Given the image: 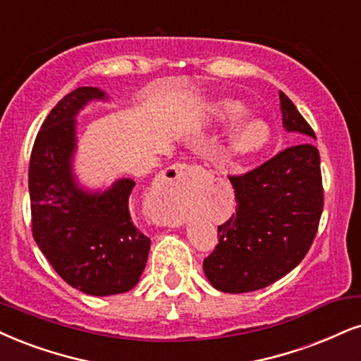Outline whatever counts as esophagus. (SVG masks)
<instances>
[{
	"label": "esophagus",
	"mask_w": 361,
	"mask_h": 361,
	"mask_svg": "<svg viewBox=\"0 0 361 361\" xmlns=\"http://www.w3.org/2000/svg\"><path fill=\"white\" fill-rule=\"evenodd\" d=\"M204 177V169L199 166H188V164H176L169 167L164 173L166 188H190L195 185Z\"/></svg>",
	"instance_id": "34e87169"
}]
</instances>
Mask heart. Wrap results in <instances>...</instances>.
<instances>
[{
  "label": "heart",
  "mask_w": 361,
  "mask_h": 361,
  "mask_svg": "<svg viewBox=\"0 0 361 361\" xmlns=\"http://www.w3.org/2000/svg\"><path fill=\"white\" fill-rule=\"evenodd\" d=\"M211 115L221 126H231L246 117L247 109L241 102L224 99L211 106ZM269 139L271 128L268 123L261 118H249L238 128H234V132L229 135V152L238 157H249V155L261 152L268 145Z\"/></svg>",
  "instance_id": "heart-1"
}]
</instances>
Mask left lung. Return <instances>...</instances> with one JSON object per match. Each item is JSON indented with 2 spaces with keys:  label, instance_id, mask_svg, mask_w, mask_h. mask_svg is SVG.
<instances>
[{
  "label": "left lung",
  "instance_id": "left-lung-1",
  "mask_svg": "<svg viewBox=\"0 0 361 361\" xmlns=\"http://www.w3.org/2000/svg\"><path fill=\"white\" fill-rule=\"evenodd\" d=\"M279 102L284 130L314 139L283 92ZM229 180L235 214L217 228L219 243L202 268L212 286L235 295L269 286L303 261L323 212L319 152L310 142L293 145Z\"/></svg>",
  "mask_w": 361,
  "mask_h": 361
}]
</instances>
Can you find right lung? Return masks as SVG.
<instances>
[{
  "instance_id": "add662e5",
  "label": "right lung",
  "mask_w": 361,
  "mask_h": 361,
  "mask_svg": "<svg viewBox=\"0 0 361 361\" xmlns=\"http://www.w3.org/2000/svg\"><path fill=\"white\" fill-rule=\"evenodd\" d=\"M93 100H109L99 87H78L43 122L30 159L31 228L38 247L70 286L90 296L127 293L139 283L150 239L128 211L135 182L115 180L105 190L80 185L73 172L77 115Z\"/></svg>"
}]
</instances>
